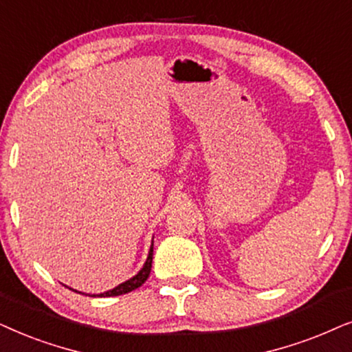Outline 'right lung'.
<instances>
[{
    "instance_id": "right-lung-1",
    "label": "right lung",
    "mask_w": 352,
    "mask_h": 352,
    "mask_svg": "<svg viewBox=\"0 0 352 352\" xmlns=\"http://www.w3.org/2000/svg\"><path fill=\"white\" fill-rule=\"evenodd\" d=\"M151 264H153V246H151V250H149V256H148L146 262H144L143 269L140 270L133 278H130V280H127V282L120 283L119 287H116L114 289H111V292L98 294V296H101V298L102 296H120V294L130 293V292H133V289L140 288L144 282H146L148 277H149V272H151ZM75 293H78V292H75Z\"/></svg>"
}]
</instances>
